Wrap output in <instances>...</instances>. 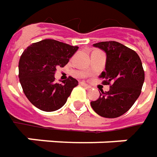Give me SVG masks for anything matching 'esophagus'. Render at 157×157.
I'll use <instances>...</instances> for the list:
<instances>
[{
    "label": "esophagus",
    "mask_w": 157,
    "mask_h": 157,
    "mask_svg": "<svg viewBox=\"0 0 157 157\" xmlns=\"http://www.w3.org/2000/svg\"><path fill=\"white\" fill-rule=\"evenodd\" d=\"M80 85H81L82 86H85L86 88H91V86L86 84V83H85V82H80Z\"/></svg>",
    "instance_id": "obj_1"
}]
</instances>
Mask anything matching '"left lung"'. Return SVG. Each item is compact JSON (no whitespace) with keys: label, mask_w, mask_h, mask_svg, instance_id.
Here are the masks:
<instances>
[{"label":"left lung","mask_w":157,"mask_h":157,"mask_svg":"<svg viewBox=\"0 0 157 157\" xmlns=\"http://www.w3.org/2000/svg\"><path fill=\"white\" fill-rule=\"evenodd\" d=\"M106 55L105 71L100 78L109 85L107 92L101 93L98 100L91 102L95 113L105 118H117L134 105L142 92L144 71L141 58L135 51L115 41L94 44Z\"/></svg>","instance_id":"left-lung-1"}]
</instances>
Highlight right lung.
<instances>
[{
  "mask_svg": "<svg viewBox=\"0 0 157 157\" xmlns=\"http://www.w3.org/2000/svg\"><path fill=\"white\" fill-rule=\"evenodd\" d=\"M53 39L34 43L22 52L19 61V78L23 93L36 107L45 112L61 108L78 82L69 77L62 83L55 82L58 66L63 67L78 51Z\"/></svg>",
  "mask_w": 157,
  "mask_h": 157,
  "instance_id": "add662e5",
  "label": "right lung"
}]
</instances>
